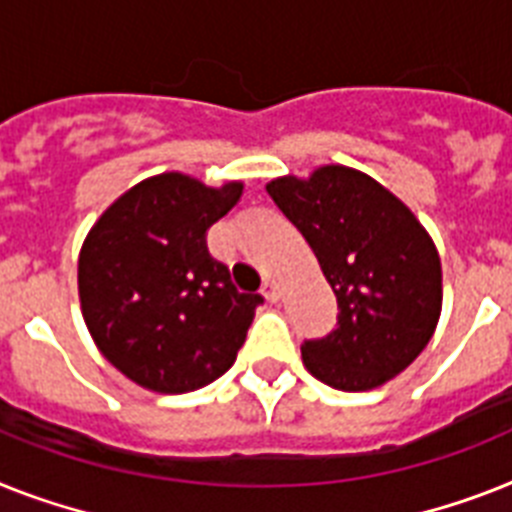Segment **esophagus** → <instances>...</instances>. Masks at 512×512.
<instances>
[{
  "label": "esophagus",
  "mask_w": 512,
  "mask_h": 512,
  "mask_svg": "<svg viewBox=\"0 0 512 512\" xmlns=\"http://www.w3.org/2000/svg\"><path fill=\"white\" fill-rule=\"evenodd\" d=\"M261 293H264L266 301H280V293H282L280 282L269 277V280H264V287H261Z\"/></svg>",
  "instance_id": "34e87169"
}]
</instances>
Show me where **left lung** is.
I'll use <instances>...</instances> for the list:
<instances>
[{
	"label": "left lung",
	"mask_w": 512,
	"mask_h": 512,
	"mask_svg": "<svg viewBox=\"0 0 512 512\" xmlns=\"http://www.w3.org/2000/svg\"><path fill=\"white\" fill-rule=\"evenodd\" d=\"M337 295V329L301 345L303 366L342 392L390 382L429 345L442 311V264L408 206L366 172L324 164L266 185Z\"/></svg>",
	"instance_id": "1"
}]
</instances>
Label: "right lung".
<instances>
[{
    "instance_id": "right-lung-1",
    "label": "right lung",
    "mask_w": 512,
    "mask_h": 512,
    "mask_svg": "<svg viewBox=\"0 0 512 512\" xmlns=\"http://www.w3.org/2000/svg\"><path fill=\"white\" fill-rule=\"evenodd\" d=\"M243 183L209 188L162 172L125 190L83 240L78 295L101 356L130 382L180 395L238 358L259 293H240L206 248V230L240 201Z\"/></svg>"
}]
</instances>
